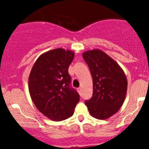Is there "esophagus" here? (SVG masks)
I'll use <instances>...</instances> for the list:
<instances>
[{"label":"esophagus","mask_w":149,"mask_h":149,"mask_svg":"<svg viewBox=\"0 0 149 149\" xmlns=\"http://www.w3.org/2000/svg\"><path fill=\"white\" fill-rule=\"evenodd\" d=\"M77 91H78V92L79 93H80L81 91V87H79L77 88Z\"/></svg>","instance_id":"obj_1"}]
</instances>
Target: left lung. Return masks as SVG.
I'll list each match as a JSON object with an SVG mask.
<instances>
[{
  "label": "left lung",
  "instance_id": "left-lung-1",
  "mask_svg": "<svg viewBox=\"0 0 149 149\" xmlns=\"http://www.w3.org/2000/svg\"><path fill=\"white\" fill-rule=\"evenodd\" d=\"M93 79V96L85 101L93 118L106 120L117 113L126 97L127 80L123 69L99 49L83 53Z\"/></svg>",
  "mask_w": 149,
  "mask_h": 149
}]
</instances>
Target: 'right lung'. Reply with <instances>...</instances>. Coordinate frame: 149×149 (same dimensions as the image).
I'll use <instances>...</instances> for the list:
<instances>
[{"label":"right lung","instance_id":"1","mask_svg":"<svg viewBox=\"0 0 149 149\" xmlns=\"http://www.w3.org/2000/svg\"><path fill=\"white\" fill-rule=\"evenodd\" d=\"M74 53L56 48L38 58L29 77V91L36 108L54 121H62L73 115L79 101L77 91L70 86L68 68Z\"/></svg>","mask_w":149,"mask_h":149}]
</instances>
